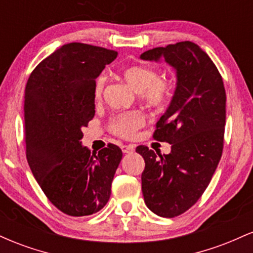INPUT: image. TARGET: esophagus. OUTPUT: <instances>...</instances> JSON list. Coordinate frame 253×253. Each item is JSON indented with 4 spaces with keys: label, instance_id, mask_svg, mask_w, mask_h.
Here are the masks:
<instances>
[{
    "label": "esophagus",
    "instance_id": "34e87169",
    "mask_svg": "<svg viewBox=\"0 0 253 253\" xmlns=\"http://www.w3.org/2000/svg\"><path fill=\"white\" fill-rule=\"evenodd\" d=\"M121 150L124 153H132L134 151V146L133 145H124V146H121Z\"/></svg>",
    "mask_w": 253,
    "mask_h": 253
}]
</instances>
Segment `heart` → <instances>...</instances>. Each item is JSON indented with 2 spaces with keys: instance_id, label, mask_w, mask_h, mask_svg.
Listing matches in <instances>:
<instances>
[{
  "instance_id": "heart-1",
  "label": "heart",
  "mask_w": 253,
  "mask_h": 253,
  "mask_svg": "<svg viewBox=\"0 0 253 253\" xmlns=\"http://www.w3.org/2000/svg\"><path fill=\"white\" fill-rule=\"evenodd\" d=\"M120 76L127 85L135 92L141 95V98L147 106L152 108H161L167 103L170 96L171 84L167 80H157L158 72L155 69L144 65H128L120 70ZM103 80L98 78L95 83V100H100L103 91ZM143 125V117L139 113H127L118 115L112 123V129L115 134L130 138L135 130Z\"/></svg>"
}]
</instances>
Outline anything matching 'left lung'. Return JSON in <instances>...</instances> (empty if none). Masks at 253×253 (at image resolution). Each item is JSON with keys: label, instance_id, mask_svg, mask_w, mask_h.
<instances>
[{"label": "left lung", "instance_id": "8db88e82", "mask_svg": "<svg viewBox=\"0 0 253 253\" xmlns=\"http://www.w3.org/2000/svg\"><path fill=\"white\" fill-rule=\"evenodd\" d=\"M143 60L161 58L176 70V89L153 138L171 144L169 155L140 145L141 190L149 210L159 216L184 213L210 184L222 155L226 92L215 64L196 43L181 42L144 52Z\"/></svg>", "mask_w": 253, "mask_h": 253}]
</instances>
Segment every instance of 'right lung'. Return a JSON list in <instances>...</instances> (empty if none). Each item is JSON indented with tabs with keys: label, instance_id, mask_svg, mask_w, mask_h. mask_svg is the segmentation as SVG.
<instances>
[{
	"label": "right lung",
	"instance_id": "obj_1",
	"mask_svg": "<svg viewBox=\"0 0 253 253\" xmlns=\"http://www.w3.org/2000/svg\"><path fill=\"white\" fill-rule=\"evenodd\" d=\"M118 52L70 42L38 64L25 89L26 157L34 178L63 213L85 216L108 202L123 151L82 146L95 115L96 78Z\"/></svg>",
	"mask_w": 253,
	"mask_h": 253
}]
</instances>
